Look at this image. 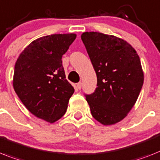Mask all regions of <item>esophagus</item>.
Returning <instances> with one entry per match:
<instances>
[{
	"instance_id": "obj_1",
	"label": "esophagus",
	"mask_w": 160,
	"mask_h": 160,
	"mask_svg": "<svg viewBox=\"0 0 160 160\" xmlns=\"http://www.w3.org/2000/svg\"><path fill=\"white\" fill-rule=\"evenodd\" d=\"M76 87H77V88L78 89H80V88H81V87H82V84H81V83H78L77 84H76Z\"/></svg>"
}]
</instances>
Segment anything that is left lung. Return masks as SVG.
<instances>
[{
  "instance_id": "left-lung-1",
  "label": "left lung",
  "mask_w": 160,
  "mask_h": 160,
  "mask_svg": "<svg viewBox=\"0 0 160 160\" xmlns=\"http://www.w3.org/2000/svg\"><path fill=\"white\" fill-rule=\"evenodd\" d=\"M98 83L85 95L92 117L111 125L127 116L137 102L144 74L137 51L123 39L96 32L81 35Z\"/></svg>"
}]
</instances>
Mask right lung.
<instances>
[{
  "instance_id": "1",
  "label": "right lung",
  "mask_w": 160,
  "mask_h": 160,
  "mask_svg": "<svg viewBox=\"0 0 160 160\" xmlns=\"http://www.w3.org/2000/svg\"><path fill=\"white\" fill-rule=\"evenodd\" d=\"M76 35L53 34L32 41L14 66L13 86L27 109L49 123L64 115L74 88L66 80L62 57Z\"/></svg>"
}]
</instances>
